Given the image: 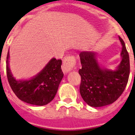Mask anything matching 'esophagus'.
Wrapping results in <instances>:
<instances>
[{
  "label": "esophagus",
  "instance_id": "1",
  "mask_svg": "<svg viewBox=\"0 0 135 135\" xmlns=\"http://www.w3.org/2000/svg\"><path fill=\"white\" fill-rule=\"evenodd\" d=\"M75 65H76L75 57L72 55L67 56L64 59L62 70L64 73H68L74 68Z\"/></svg>",
  "mask_w": 135,
  "mask_h": 135
}]
</instances>
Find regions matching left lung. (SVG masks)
Returning <instances> with one entry per match:
<instances>
[{"instance_id": "1", "label": "left lung", "mask_w": 135, "mask_h": 135, "mask_svg": "<svg viewBox=\"0 0 135 135\" xmlns=\"http://www.w3.org/2000/svg\"><path fill=\"white\" fill-rule=\"evenodd\" d=\"M122 49V61L116 70L100 68L96 53L82 51L80 53L82 68L80 93L89 105L94 108L112 104L122 94L128 83L130 74L129 55L124 42L119 36Z\"/></svg>"}]
</instances>
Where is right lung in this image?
<instances>
[{"label":"right lung","mask_w":135,"mask_h":135,"mask_svg":"<svg viewBox=\"0 0 135 135\" xmlns=\"http://www.w3.org/2000/svg\"><path fill=\"white\" fill-rule=\"evenodd\" d=\"M9 53L7 56V76L10 86L17 97L27 103L45 105L54 99L64 73L62 61L53 58L45 68L29 80H16L9 67Z\"/></svg>","instance_id":"right-lung-1"}]
</instances>
